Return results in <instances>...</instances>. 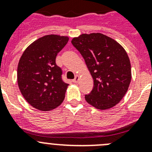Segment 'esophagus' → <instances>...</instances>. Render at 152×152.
Listing matches in <instances>:
<instances>
[{"instance_id": "1", "label": "esophagus", "mask_w": 152, "mask_h": 152, "mask_svg": "<svg viewBox=\"0 0 152 152\" xmlns=\"http://www.w3.org/2000/svg\"><path fill=\"white\" fill-rule=\"evenodd\" d=\"M79 78H80V77H79V75H76V76H75V79H74L72 81H73L74 83H75V84H77V83L78 82Z\"/></svg>"}]
</instances>
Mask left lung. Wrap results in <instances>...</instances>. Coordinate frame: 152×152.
Returning a JSON list of instances; mask_svg holds the SVG:
<instances>
[{"label":"left lung","instance_id":"8db88e82","mask_svg":"<svg viewBox=\"0 0 152 152\" xmlns=\"http://www.w3.org/2000/svg\"><path fill=\"white\" fill-rule=\"evenodd\" d=\"M72 43L84 58L94 80L86 101L101 110L116 106L128 91L132 79L131 64L124 48L99 33L81 34L72 39Z\"/></svg>","mask_w":152,"mask_h":152}]
</instances>
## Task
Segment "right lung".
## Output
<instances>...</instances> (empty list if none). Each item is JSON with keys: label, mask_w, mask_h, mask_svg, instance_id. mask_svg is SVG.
<instances>
[{"label": "right lung", "mask_w": 152, "mask_h": 152, "mask_svg": "<svg viewBox=\"0 0 152 152\" xmlns=\"http://www.w3.org/2000/svg\"><path fill=\"white\" fill-rule=\"evenodd\" d=\"M68 36L47 35L25 49L17 67V83L24 99L34 108L49 111L63 102L68 84L61 79L56 63L58 53L68 43Z\"/></svg>", "instance_id": "obj_1"}]
</instances>
